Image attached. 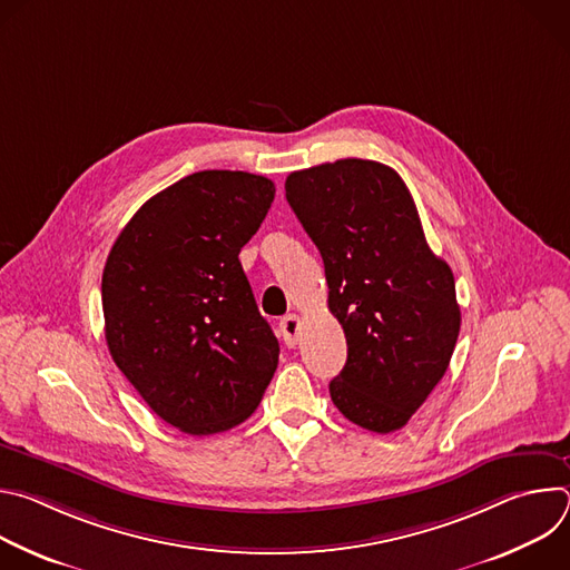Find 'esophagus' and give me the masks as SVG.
Here are the masks:
<instances>
[{"mask_svg": "<svg viewBox=\"0 0 570 570\" xmlns=\"http://www.w3.org/2000/svg\"><path fill=\"white\" fill-rule=\"evenodd\" d=\"M299 317L295 313L286 315L282 322H279V332H282V338L288 347H295L297 341H299Z\"/></svg>", "mask_w": 570, "mask_h": 570, "instance_id": "34e87169", "label": "esophagus"}]
</instances>
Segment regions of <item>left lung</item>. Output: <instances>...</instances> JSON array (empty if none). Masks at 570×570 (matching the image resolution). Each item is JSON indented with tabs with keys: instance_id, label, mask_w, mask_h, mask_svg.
Returning a JSON list of instances; mask_svg holds the SVG:
<instances>
[{
	"instance_id": "left-lung-1",
	"label": "left lung",
	"mask_w": 570,
	"mask_h": 570,
	"mask_svg": "<svg viewBox=\"0 0 570 570\" xmlns=\"http://www.w3.org/2000/svg\"><path fill=\"white\" fill-rule=\"evenodd\" d=\"M286 200L322 255L347 338L332 401L361 429L399 431L449 367L460 334L453 273L429 248L409 187L381 161L295 171Z\"/></svg>"
}]
</instances>
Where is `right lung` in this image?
Masks as SVG:
<instances>
[{
  "label": "right lung",
  "mask_w": 570,
  "mask_h": 570,
  "mask_svg": "<svg viewBox=\"0 0 570 570\" xmlns=\"http://www.w3.org/2000/svg\"><path fill=\"white\" fill-rule=\"evenodd\" d=\"M273 180L198 171L146 200L108 255L101 302L112 361L148 409L189 435L246 422L279 361L238 253Z\"/></svg>",
  "instance_id": "obj_1"
}]
</instances>
